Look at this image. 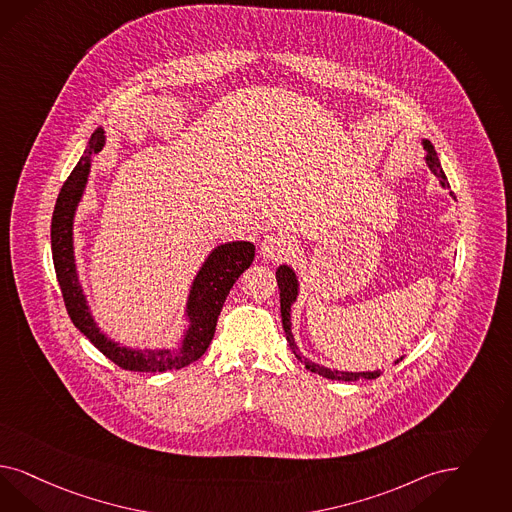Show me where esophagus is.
<instances>
[{
    "mask_svg": "<svg viewBox=\"0 0 512 512\" xmlns=\"http://www.w3.org/2000/svg\"><path fill=\"white\" fill-rule=\"evenodd\" d=\"M291 251H293V242L285 234H266L261 242L263 257H268L272 261H278V259L291 255Z\"/></svg>",
    "mask_w": 512,
    "mask_h": 512,
    "instance_id": "esophagus-1",
    "label": "esophagus"
}]
</instances>
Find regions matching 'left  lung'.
<instances>
[{"label":"left lung","instance_id":"1","mask_svg":"<svg viewBox=\"0 0 512 512\" xmlns=\"http://www.w3.org/2000/svg\"><path fill=\"white\" fill-rule=\"evenodd\" d=\"M423 147L427 149V155H425V162L429 166V170L435 174V176L441 179L442 187H450L448 185V179L442 172L441 162L437 159V153L433 149V145L427 140H423ZM276 280H278V289H280V308H282V323L283 331H285V338H287V344L289 348L295 353V357L299 359L300 363L308 369L310 372H316L323 378H331V380H342V382H355V380H374L380 376V371L374 372H342V371H331V369H325V367H319L316 363L308 361L302 353L299 352L297 344H295V338L291 335V304L297 299V293H299V282H297V276L295 272L289 268V266H280L278 272H276ZM403 359V357H401ZM401 359H397L395 363H399Z\"/></svg>","mask_w":512,"mask_h":512}]
</instances>
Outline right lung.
<instances>
[{
  "mask_svg": "<svg viewBox=\"0 0 512 512\" xmlns=\"http://www.w3.org/2000/svg\"><path fill=\"white\" fill-rule=\"evenodd\" d=\"M104 141H106L104 132L102 128H98L90 138L85 155L77 162L70 177L64 181L60 194L56 198L53 223H51V247H53L54 272L62 289V299L73 325L87 336L107 359H111L124 371L164 372L183 369L208 350L215 335L217 318L223 310L230 287L253 263L255 246L251 242H230V244L215 247L210 253V257L200 268L198 276L194 278L189 306H187L191 327L185 335L181 348L176 352L128 350L109 340L106 335L100 333V329L96 327L94 319L90 316L87 300L77 280L75 257H73V232H71L77 202L81 200L87 185L90 157L102 151Z\"/></svg>",
  "mask_w": 512,
  "mask_h": 512,
  "instance_id": "obj_1",
  "label": "right lung"
}]
</instances>
